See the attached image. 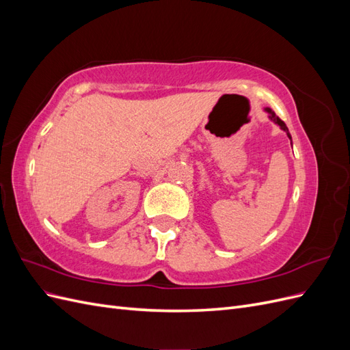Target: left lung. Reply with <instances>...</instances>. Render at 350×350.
<instances>
[{
	"mask_svg": "<svg viewBox=\"0 0 350 350\" xmlns=\"http://www.w3.org/2000/svg\"><path fill=\"white\" fill-rule=\"evenodd\" d=\"M266 111L269 112V118L271 120V121H274V122H276L279 126H280V129L286 133V134H288V137H289V139L292 140V137H291V134H289V130H288V126H286V124L279 118V116L276 115V113H274L270 108H266Z\"/></svg>",
	"mask_w": 350,
	"mask_h": 350,
	"instance_id": "left-lung-1",
	"label": "left lung"
}]
</instances>
